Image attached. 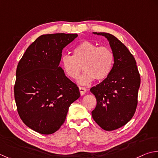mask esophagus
<instances>
[{
	"label": "esophagus",
	"instance_id": "34e87169",
	"mask_svg": "<svg viewBox=\"0 0 158 158\" xmlns=\"http://www.w3.org/2000/svg\"><path fill=\"white\" fill-rule=\"evenodd\" d=\"M79 91L80 93V95H84L86 93V91H87V89H86L85 87H83V86H80Z\"/></svg>",
	"mask_w": 158,
	"mask_h": 158
}]
</instances>
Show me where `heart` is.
Returning <instances> with one entry per match:
<instances>
[{
	"mask_svg": "<svg viewBox=\"0 0 158 158\" xmlns=\"http://www.w3.org/2000/svg\"><path fill=\"white\" fill-rule=\"evenodd\" d=\"M114 56L112 51L106 46L98 47L90 41H83L73 50V56L64 55L61 58V65L69 78L76 80L82 71H85L78 82L86 85L95 79L104 80L110 74L114 65Z\"/></svg>",
	"mask_w": 158,
	"mask_h": 158,
	"instance_id": "b5f03b06",
	"label": "heart"
}]
</instances>
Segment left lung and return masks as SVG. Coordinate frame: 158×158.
I'll return each instance as SVG.
<instances>
[{
	"label": "left lung",
	"instance_id": "8db88e82",
	"mask_svg": "<svg viewBox=\"0 0 158 158\" xmlns=\"http://www.w3.org/2000/svg\"><path fill=\"white\" fill-rule=\"evenodd\" d=\"M93 34L107 39L114 56L109 76L90 89L97 99L93 118L104 130L112 131L125 125L135 113L140 74L133 55L121 41L110 33Z\"/></svg>",
	"mask_w": 158,
	"mask_h": 158
}]
</instances>
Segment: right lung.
Wrapping results in <instances>:
<instances>
[{"label":"right lung","instance_id":"right-lung-1","mask_svg":"<svg viewBox=\"0 0 158 158\" xmlns=\"http://www.w3.org/2000/svg\"><path fill=\"white\" fill-rule=\"evenodd\" d=\"M77 34L43 35L31 44L16 70L14 97L24 124L41 134L56 131L65 121L79 89L59 67L64 48Z\"/></svg>","mask_w":158,"mask_h":158}]
</instances>
